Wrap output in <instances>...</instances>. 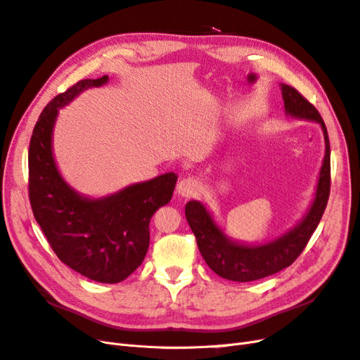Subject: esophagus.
Here are the masks:
<instances>
[{
    "label": "esophagus",
    "instance_id": "1",
    "mask_svg": "<svg viewBox=\"0 0 360 360\" xmlns=\"http://www.w3.org/2000/svg\"><path fill=\"white\" fill-rule=\"evenodd\" d=\"M198 191H200V181L193 177L183 179L177 184V192L183 198H192L198 193Z\"/></svg>",
    "mask_w": 360,
    "mask_h": 360
}]
</instances>
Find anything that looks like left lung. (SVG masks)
Instances as JSON below:
<instances>
[{
  "label": "left lung",
  "mask_w": 360,
  "mask_h": 360,
  "mask_svg": "<svg viewBox=\"0 0 360 360\" xmlns=\"http://www.w3.org/2000/svg\"><path fill=\"white\" fill-rule=\"evenodd\" d=\"M282 99L285 112L302 120H314L320 123L324 135L326 155L315 191L311 209L303 219L287 234L266 245H240L228 238L213 221L212 214L200 201L186 204V219L192 233L197 238L200 252L216 275L237 282H249L275 275L282 269L291 266L308 245L315 228L319 226L321 216L328 205L330 193V144L328 129L320 112L312 103L294 89L281 84Z\"/></svg>",
  "instance_id": "1"
}]
</instances>
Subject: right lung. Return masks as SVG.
<instances>
[{"label":"right lung","mask_w":360,"mask_h":360,"mask_svg":"<svg viewBox=\"0 0 360 360\" xmlns=\"http://www.w3.org/2000/svg\"><path fill=\"white\" fill-rule=\"evenodd\" d=\"M105 82L108 76L76 82L41 111L30 141L28 195L37 224L63 263L89 279L117 284L143 263L150 219L169 202L177 174L167 172L101 200L82 197L63 180L52 155L58 108Z\"/></svg>","instance_id":"obj_1"}]
</instances>
